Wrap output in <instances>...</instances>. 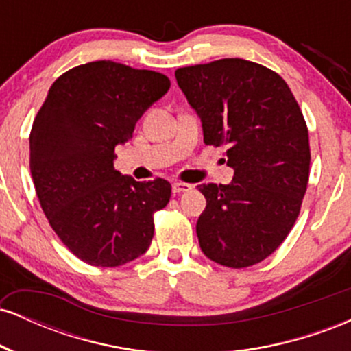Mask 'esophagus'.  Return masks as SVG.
Returning <instances> with one entry per match:
<instances>
[{"label": "esophagus", "mask_w": 351, "mask_h": 351, "mask_svg": "<svg viewBox=\"0 0 351 351\" xmlns=\"http://www.w3.org/2000/svg\"><path fill=\"white\" fill-rule=\"evenodd\" d=\"M171 189H173V193H186V191H189V189H191V184L176 181V183L171 184Z\"/></svg>", "instance_id": "esophagus-1"}]
</instances>
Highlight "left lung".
Returning <instances> with one entry per match:
<instances>
[{"label":"left lung","mask_w":351,"mask_h":351,"mask_svg":"<svg viewBox=\"0 0 351 351\" xmlns=\"http://www.w3.org/2000/svg\"><path fill=\"white\" fill-rule=\"evenodd\" d=\"M176 82L201 119L204 143L228 148L229 184H199L196 223L208 259L241 269L271 256L300 213L310 173L308 130L279 74L244 59L180 67Z\"/></svg>","instance_id":"left-lung-1"}]
</instances>
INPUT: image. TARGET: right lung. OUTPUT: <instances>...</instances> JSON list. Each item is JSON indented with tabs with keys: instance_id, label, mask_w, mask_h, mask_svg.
I'll return each mask as SVG.
<instances>
[{
	"instance_id": "add662e5",
	"label": "right lung",
	"mask_w": 351,
	"mask_h": 351,
	"mask_svg": "<svg viewBox=\"0 0 351 351\" xmlns=\"http://www.w3.org/2000/svg\"><path fill=\"white\" fill-rule=\"evenodd\" d=\"M170 88L160 72L95 60L52 84L29 135L36 195L59 239L80 261L117 267L148 251L167 180L135 181L114 168L115 147Z\"/></svg>"
}]
</instances>
